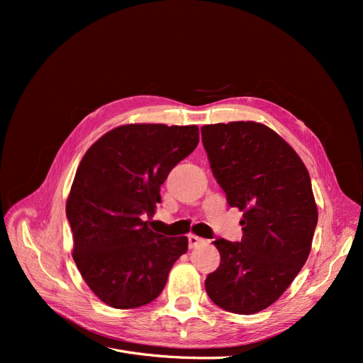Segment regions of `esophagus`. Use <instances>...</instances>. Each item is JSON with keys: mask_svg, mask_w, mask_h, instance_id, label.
I'll use <instances>...</instances> for the list:
<instances>
[{"mask_svg": "<svg viewBox=\"0 0 363 363\" xmlns=\"http://www.w3.org/2000/svg\"><path fill=\"white\" fill-rule=\"evenodd\" d=\"M206 244V240L200 236H195V235H189V248H196Z\"/></svg>", "mask_w": 363, "mask_h": 363, "instance_id": "obj_1", "label": "esophagus"}]
</instances>
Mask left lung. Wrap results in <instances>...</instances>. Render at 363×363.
Wrapping results in <instances>:
<instances>
[{
    "label": "left lung",
    "instance_id": "8db88e82",
    "mask_svg": "<svg viewBox=\"0 0 363 363\" xmlns=\"http://www.w3.org/2000/svg\"><path fill=\"white\" fill-rule=\"evenodd\" d=\"M203 145L227 203L244 212L240 242L216 239L221 255L206 292L224 311L251 315L276 303L312 248L318 207L295 150L255 121L201 128Z\"/></svg>",
    "mask_w": 363,
    "mask_h": 363
}]
</instances>
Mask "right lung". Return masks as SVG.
I'll return each mask as SVG.
<instances>
[{"instance_id": "obj_1", "label": "right lung", "mask_w": 363, "mask_h": 363, "mask_svg": "<svg viewBox=\"0 0 363 363\" xmlns=\"http://www.w3.org/2000/svg\"><path fill=\"white\" fill-rule=\"evenodd\" d=\"M199 140L196 125L125 124L86 151L67 216L75 265L104 304L135 309L156 300L188 251V238L155 233L144 218L156 213L160 186Z\"/></svg>"}]
</instances>
